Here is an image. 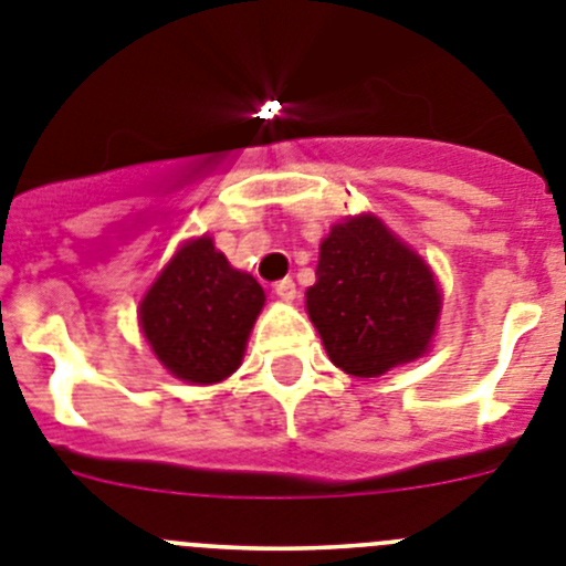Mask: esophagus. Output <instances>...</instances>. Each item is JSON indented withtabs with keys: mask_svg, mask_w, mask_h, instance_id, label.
I'll return each instance as SVG.
<instances>
[{
	"mask_svg": "<svg viewBox=\"0 0 566 566\" xmlns=\"http://www.w3.org/2000/svg\"><path fill=\"white\" fill-rule=\"evenodd\" d=\"M274 294H277L280 300H286V303H292L294 297H297V286H294L292 277H283L274 283Z\"/></svg>",
	"mask_w": 566,
	"mask_h": 566,
	"instance_id": "obj_1",
	"label": "esophagus"
}]
</instances>
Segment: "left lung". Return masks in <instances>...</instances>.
<instances>
[{
	"label": "left lung",
	"instance_id": "left-lung-1",
	"mask_svg": "<svg viewBox=\"0 0 566 566\" xmlns=\"http://www.w3.org/2000/svg\"><path fill=\"white\" fill-rule=\"evenodd\" d=\"M314 274L308 317L345 374L382 377L431 348L442 312L437 277L377 214L334 223Z\"/></svg>",
	"mask_w": 566,
	"mask_h": 566
}]
</instances>
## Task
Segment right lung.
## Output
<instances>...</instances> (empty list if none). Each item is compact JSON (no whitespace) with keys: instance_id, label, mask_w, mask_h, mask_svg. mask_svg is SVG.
Returning <instances> with one entry per match:
<instances>
[{"instance_id":"add662e5","label":"right lung","mask_w":566,"mask_h":566,"mask_svg":"<svg viewBox=\"0 0 566 566\" xmlns=\"http://www.w3.org/2000/svg\"><path fill=\"white\" fill-rule=\"evenodd\" d=\"M266 294L258 280L229 266L212 238L187 240L155 277L138 323L172 377L212 385L238 371Z\"/></svg>"}]
</instances>
